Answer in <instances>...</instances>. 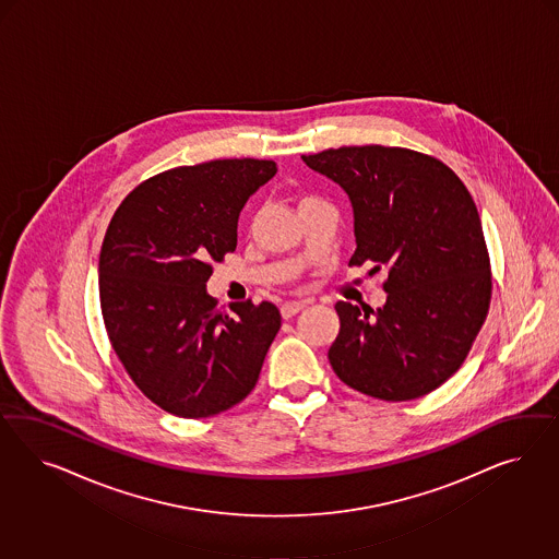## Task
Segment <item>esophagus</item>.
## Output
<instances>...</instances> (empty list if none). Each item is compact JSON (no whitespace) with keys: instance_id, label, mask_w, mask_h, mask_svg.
I'll list each match as a JSON object with an SVG mask.
<instances>
[{"instance_id":"34e87169","label":"esophagus","mask_w":559,"mask_h":559,"mask_svg":"<svg viewBox=\"0 0 559 559\" xmlns=\"http://www.w3.org/2000/svg\"><path fill=\"white\" fill-rule=\"evenodd\" d=\"M304 307V301H288V304L281 307V316H283L285 320H290V318H293V316H297Z\"/></svg>"}]
</instances>
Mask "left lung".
<instances>
[{"mask_svg":"<svg viewBox=\"0 0 559 559\" xmlns=\"http://www.w3.org/2000/svg\"><path fill=\"white\" fill-rule=\"evenodd\" d=\"M301 157L350 199L348 266L390 272L388 301L377 311L336 304L332 369L348 388L385 402L437 390L463 365L490 307V255L469 190L437 157L404 147Z\"/></svg>","mask_w":559,"mask_h":559,"instance_id":"8db88e82","label":"left lung"}]
</instances>
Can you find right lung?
I'll return each mask as SVG.
<instances>
[{"instance_id":"add662e5","label":"right lung","mask_w":559,"mask_h":559,"mask_svg":"<svg viewBox=\"0 0 559 559\" xmlns=\"http://www.w3.org/2000/svg\"><path fill=\"white\" fill-rule=\"evenodd\" d=\"M276 174L271 159H215L168 169L120 203L102 241L100 307L136 388L180 418H209L254 390L281 328L276 305L217 309L206 293L237 246V219Z\"/></svg>"}]
</instances>
